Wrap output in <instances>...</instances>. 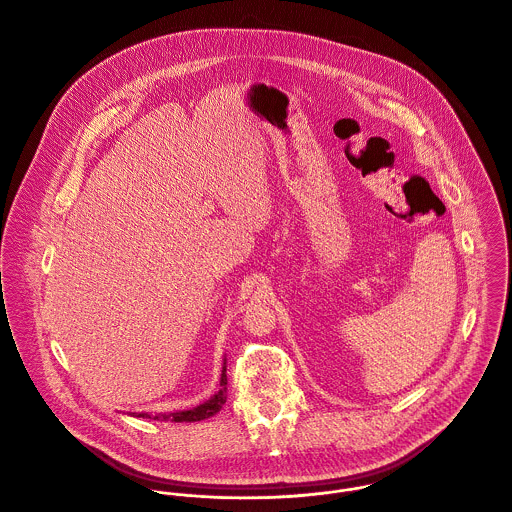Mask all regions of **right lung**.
<instances>
[{"instance_id": "add662e5", "label": "right lung", "mask_w": 512, "mask_h": 512, "mask_svg": "<svg viewBox=\"0 0 512 512\" xmlns=\"http://www.w3.org/2000/svg\"><path fill=\"white\" fill-rule=\"evenodd\" d=\"M226 361H224V367H222V375H220V389L208 399L204 401L202 405H196L194 409H188V411H176V413H165V415H149V413H139L137 417H143V419H161V421H174V423H192V421H202V419H208L212 415H216L222 405L226 403Z\"/></svg>"}]
</instances>
